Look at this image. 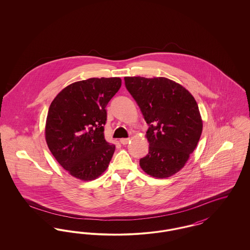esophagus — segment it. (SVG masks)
Listing matches in <instances>:
<instances>
[{
	"mask_svg": "<svg viewBox=\"0 0 250 250\" xmlns=\"http://www.w3.org/2000/svg\"><path fill=\"white\" fill-rule=\"evenodd\" d=\"M129 142H130L129 139H121L120 140V143H122L123 145H126Z\"/></svg>",
	"mask_w": 250,
	"mask_h": 250,
	"instance_id": "obj_1",
	"label": "esophagus"
}]
</instances>
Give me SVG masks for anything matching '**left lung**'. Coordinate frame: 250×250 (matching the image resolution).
Here are the masks:
<instances>
[{"label":"left lung","instance_id":"obj_1","mask_svg":"<svg viewBox=\"0 0 250 250\" xmlns=\"http://www.w3.org/2000/svg\"><path fill=\"white\" fill-rule=\"evenodd\" d=\"M125 84L149 126V152L140 159L141 167L155 178L175 174L185 166L202 135L195 98L182 85L162 77H125Z\"/></svg>","mask_w":250,"mask_h":250}]
</instances>
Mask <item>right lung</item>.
Wrapping results in <instances>:
<instances>
[{
	"mask_svg": "<svg viewBox=\"0 0 250 250\" xmlns=\"http://www.w3.org/2000/svg\"><path fill=\"white\" fill-rule=\"evenodd\" d=\"M121 85L120 78H92L68 85L51 102L46 142L72 176L91 181L107 169L115 145L104 137L106 107Z\"/></svg>",
	"mask_w": 250,
	"mask_h": 250,
	"instance_id": "right-lung-1",
	"label": "right lung"
}]
</instances>
